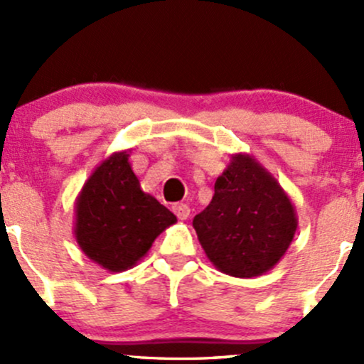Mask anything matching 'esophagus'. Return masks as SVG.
I'll list each match as a JSON object with an SVG mask.
<instances>
[{
	"mask_svg": "<svg viewBox=\"0 0 364 364\" xmlns=\"http://www.w3.org/2000/svg\"><path fill=\"white\" fill-rule=\"evenodd\" d=\"M173 213L177 215L178 218H181V220H186L187 217H189V213H191V210H189V206L186 205V203H175L173 205Z\"/></svg>",
	"mask_w": 364,
	"mask_h": 364,
	"instance_id": "obj_1",
	"label": "esophagus"
}]
</instances>
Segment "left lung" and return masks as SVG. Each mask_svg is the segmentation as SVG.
Listing matches in <instances>:
<instances>
[{"label":"left lung","instance_id":"1","mask_svg":"<svg viewBox=\"0 0 364 364\" xmlns=\"http://www.w3.org/2000/svg\"><path fill=\"white\" fill-rule=\"evenodd\" d=\"M206 257L224 274H265L284 257L299 218L279 182L246 152L230 156L210 205L193 220Z\"/></svg>","mask_w":364,"mask_h":364}]
</instances>
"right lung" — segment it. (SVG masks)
I'll use <instances>...</instances> for the list:
<instances>
[{"mask_svg": "<svg viewBox=\"0 0 364 364\" xmlns=\"http://www.w3.org/2000/svg\"><path fill=\"white\" fill-rule=\"evenodd\" d=\"M74 217L77 246L109 272L134 267L177 222L166 206L144 193L128 149L112 152L92 171L74 203Z\"/></svg>", "mask_w": 364, "mask_h": 364, "instance_id": "1", "label": "right lung"}]
</instances>
